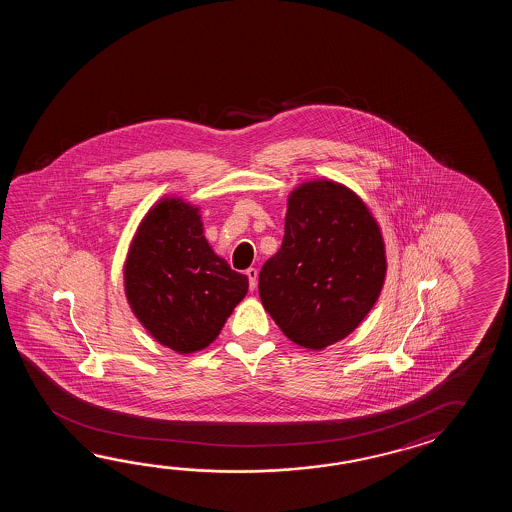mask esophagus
Returning <instances> with one entry per match:
<instances>
[{
	"mask_svg": "<svg viewBox=\"0 0 512 512\" xmlns=\"http://www.w3.org/2000/svg\"><path fill=\"white\" fill-rule=\"evenodd\" d=\"M245 274L249 276V287H251V291H254L256 287H258V271L254 269V267H249Z\"/></svg>",
	"mask_w": 512,
	"mask_h": 512,
	"instance_id": "1",
	"label": "esophagus"
}]
</instances>
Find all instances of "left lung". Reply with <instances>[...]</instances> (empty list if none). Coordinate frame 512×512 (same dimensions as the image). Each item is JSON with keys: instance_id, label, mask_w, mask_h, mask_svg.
<instances>
[{"instance_id": "obj_1", "label": "left lung", "mask_w": 512, "mask_h": 512, "mask_svg": "<svg viewBox=\"0 0 512 512\" xmlns=\"http://www.w3.org/2000/svg\"><path fill=\"white\" fill-rule=\"evenodd\" d=\"M386 276L377 221L355 192L309 181L287 201L282 247L261 267V304L296 346L324 349L371 311Z\"/></svg>"}]
</instances>
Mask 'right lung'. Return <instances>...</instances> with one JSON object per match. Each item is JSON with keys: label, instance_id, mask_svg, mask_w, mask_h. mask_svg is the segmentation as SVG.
Returning <instances> with one entry per match:
<instances>
[{"label": "right lung", "instance_id": "1", "mask_svg": "<svg viewBox=\"0 0 512 512\" xmlns=\"http://www.w3.org/2000/svg\"><path fill=\"white\" fill-rule=\"evenodd\" d=\"M124 289L150 335L185 355L216 340L249 278L210 249L197 208L164 197L131 241Z\"/></svg>", "mask_w": 512, "mask_h": 512}]
</instances>
